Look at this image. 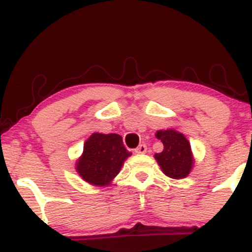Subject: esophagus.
<instances>
[{
  "mask_svg": "<svg viewBox=\"0 0 252 252\" xmlns=\"http://www.w3.org/2000/svg\"><path fill=\"white\" fill-rule=\"evenodd\" d=\"M147 151V146L145 144H140L138 147L135 149L136 154H145Z\"/></svg>",
  "mask_w": 252,
  "mask_h": 252,
  "instance_id": "esophagus-1",
  "label": "esophagus"
}]
</instances>
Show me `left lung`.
Wrapping results in <instances>:
<instances>
[{
  "mask_svg": "<svg viewBox=\"0 0 252 252\" xmlns=\"http://www.w3.org/2000/svg\"><path fill=\"white\" fill-rule=\"evenodd\" d=\"M156 136L163 144V151L155 155L162 172L173 179H182L190 173L192 167L191 149L183 134L169 129L159 130Z\"/></svg>",
  "mask_w": 252,
  "mask_h": 252,
  "instance_id": "obj_1",
  "label": "left lung"
}]
</instances>
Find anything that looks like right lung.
<instances>
[{
  "instance_id": "1",
  "label": "right lung",
  "mask_w": 252,
  "mask_h": 252,
  "mask_svg": "<svg viewBox=\"0 0 252 252\" xmlns=\"http://www.w3.org/2000/svg\"><path fill=\"white\" fill-rule=\"evenodd\" d=\"M130 155L118 134L94 133L84 144L77 171L90 184L107 185L119 173L123 162Z\"/></svg>"
}]
</instances>
